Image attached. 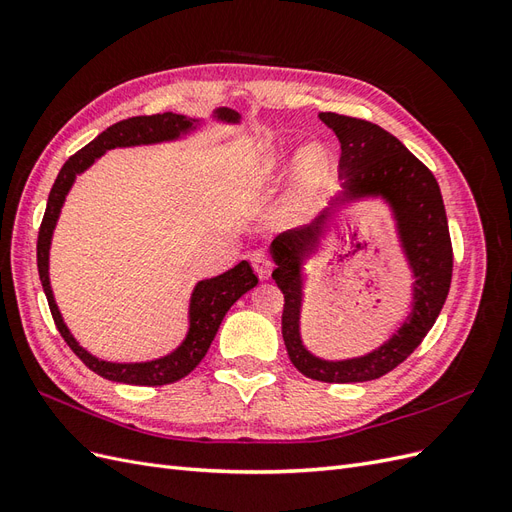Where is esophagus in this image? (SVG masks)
<instances>
[{
	"label": "esophagus",
	"mask_w": 512,
	"mask_h": 512,
	"mask_svg": "<svg viewBox=\"0 0 512 512\" xmlns=\"http://www.w3.org/2000/svg\"><path fill=\"white\" fill-rule=\"evenodd\" d=\"M250 262H252V267H254V271H256L260 280H267V277L271 275V267H273L269 254L265 250H254L250 254Z\"/></svg>",
	"instance_id": "obj_1"
}]
</instances>
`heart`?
I'll list each match as a JSON object with an SVG mask.
<instances>
[{
	"label": "heart",
	"mask_w": 512,
	"mask_h": 512,
	"mask_svg": "<svg viewBox=\"0 0 512 512\" xmlns=\"http://www.w3.org/2000/svg\"><path fill=\"white\" fill-rule=\"evenodd\" d=\"M327 170L329 160L320 145L312 143L299 151L297 160H294L292 183L284 203V215L288 220L303 218V215L312 209L320 185L327 179Z\"/></svg>",
	"instance_id": "obj_1"
}]
</instances>
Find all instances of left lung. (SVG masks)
<instances>
[{
    "label": "left lung",
    "instance_id": "left-lung-1",
    "mask_svg": "<svg viewBox=\"0 0 512 512\" xmlns=\"http://www.w3.org/2000/svg\"><path fill=\"white\" fill-rule=\"evenodd\" d=\"M342 145L339 177L352 196L382 194L399 224L401 243L416 275L414 307L408 322L389 342L359 359L322 361L305 350L299 333L301 258L318 243V226L286 232L271 243L273 280L284 292L282 335L292 365L318 382H365L389 374L423 342L440 316L453 277V243L440 185L431 170L404 143L376 123L337 113H320ZM322 220V218H320Z\"/></svg>",
    "mask_w": 512,
    "mask_h": 512
}]
</instances>
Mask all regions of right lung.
<instances>
[{"instance_id":"1","label":"right lung","mask_w":512,"mask_h":512,"mask_svg":"<svg viewBox=\"0 0 512 512\" xmlns=\"http://www.w3.org/2000/svg\"><path fill=\"white\" fill-rule=\"evenodd\" d=\"M218 117L228 121L239 119V115L235 111H228V108H220ZM190 128H192L190 119H185L183 115H173V113L141 115V117L117 121L111 128H106L102 134H98L89 145H85L83 149L76 151L74 156L68 158V162L61 166L59 175L51 188L49 203H46L44 218L38 230V247H36L40 282L46 294V301H49L55 327L61 333V337H64V342L91 371H96L98 376L106 380L136 384V386H162V384H170L185 378L200 361H203V356L207 354L230 305L235 303L241 294H245L247 290L258 284V277L247 260H241L237 267H232L230 271L218 277L198 282L190 303V333L185 337V342L173 354L149 363L100 361L94 354H89L85 348L79 346V342L70 335L64 320H61V314L55 305L53 290L49 284V247H51L55 222L59 218V209L64 205L70 185L74 183V177L83 173L87 166L94 164V160L100 158L106 149L170 141V138H177L181 132H188Z\"/></svg>"}]
</instances>
